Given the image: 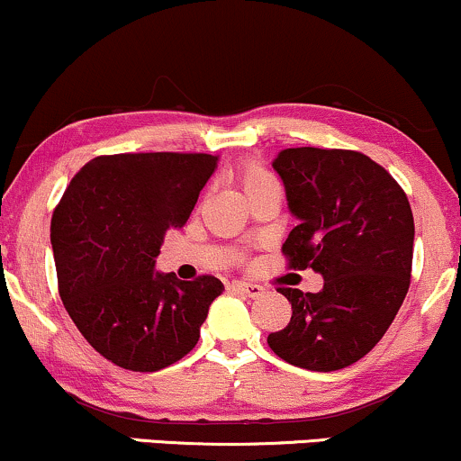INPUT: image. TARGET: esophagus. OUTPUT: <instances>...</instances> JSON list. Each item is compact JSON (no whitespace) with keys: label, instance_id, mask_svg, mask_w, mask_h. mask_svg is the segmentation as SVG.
Listing matches in <instances>:
<instances>
[{"label":"esophagus","instance_id":"esophagus-1","mask_svg":"<svg viewBox=\"0 0 461 461\" xmlns=\"http://www.w3.org/2000/svg\"><path fill=\"white\" fill-rule=\"evenodd\" d=\"M232 291H237V294L246 295V297H258L263 295V286L261 285H252V283H241V280H237V283L230 285Z\"/></svg>","mask_w":461,"mask_h":461}]
</instances>
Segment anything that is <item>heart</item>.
Listing matches in <instances>:
<instances>
[{"label":"heart","mask_w":461,"mask_h":461,"mask_svg":"<svg viewBox=\"0 0 461 461\" xmlns=\"http://www.w3.org/2000/svg\"><path fill=\"white\" fill-rule=\"evenodd\" d=\"M265 176H267V172L261 170V167H258V166H248L246 170H243V175H241L243 187L252 185V183L261 181V178H265Z\"/></svg>","instance_id":"1"}]
</instances>
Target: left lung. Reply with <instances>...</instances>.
<instances>
[{"label":"left lung","mask_w":461,"mask_h":461,"mask_svg":"<svg viewBox=\"0 0 461 461\" xmlns=\"http://www.w3.org/2000/svg\"><path fill=\"white\" fill-rule=\"evenodd\" d=\"M272 166L297 220L283 243L285 257L289 267L321 274L323 289L280 286L294 315L267 343L300 369H345L380 343L410 289L414 218L408 196L358 150L286 149Z\"/></svg>","instance_id":"obj_1"}]
</instances>
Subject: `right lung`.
<instances>
[{
	"mask_svg": "<svg viewBox=\"0 0 461 461\" xmlns=\"http://www.w3.org/2000/svg\"><path fill=\"white\" fill-rule=\"evenodd\" d=\"M218 167L204 153H122L88 161L53 211L51 246L62 304L103 358L153 373L196 348L213 276L155 272L166 230L185 224Z\"/></svg>",
	"mask_w": 461,
	"mask_h": 461,
	"instance_id": "1",
	"label": "right lung"
}]
</instances>
